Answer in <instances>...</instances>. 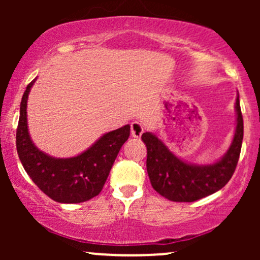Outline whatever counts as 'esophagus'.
<instances>
[{
  "mask_svg": "<svg viewBox=\"0 0 260 260\" xmlns=\"http://www.w3.org/2000/svg\"><path fill=\"white\" fill-rule=\"evenodd\" d=\"M143 132H144V128H143L142 123H139V122H133V123L131 124V134H132V137H134V138H139L143 134Z\"/></svg>",
  "mask_w": 260,
  "mask_h": 260,
  "instance_id": "obj_1",
  "label": "esophagus"
}]
</instances>
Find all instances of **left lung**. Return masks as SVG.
<instances>
[{
  "label": "left lung",
  "mask_w": 260,
  "mask_h": 260,
  "mask_svg": "<svg viewBox=\"0 0 260 260\" xmlns=\"http://www.w3.org/2000/svg\"><path fill=\"white\" fill-rule=\"evenodd\" d=\"M236 129L229 150L220 160L196 165L180 159L162 140L150 132L142 134L147 145V171L150 183L159 194L172 202H194L213 194L234 175L243 139V118L240 96L236 98Z\"/></svg>",
  "instance_id": "1"
}]
</instances>
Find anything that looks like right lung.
Segmentation results:
<instances>
[{
	"label": "right lung",
	"mask_w": 260,
	"mask_h": 260,
	"mask_svg": "<svg viewBox=\"0 0 260 260\" xmlns=\"http://www.w3.org/2000/svg\"><path fill=\"white\" fill-rule=\"evenodd\" d=\"M35 79L26 86L20 101L17 151L20 162L37 186L58 203H83L103 189L118 151L129 137L131 126L104 134L90 148L73 157H53L35 147L28 131L26 104Z\"/></svg>",
	"instance_id": "add662e5"
}]
</instances>
